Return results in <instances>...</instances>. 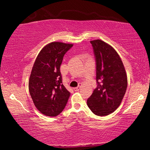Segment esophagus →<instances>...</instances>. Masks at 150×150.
<instances>
[{
    "mask_svg": "<svg viewBox=\"0 0 150 150\" xmlns=\"http://www.w3.org/2000/svg\"><path fill=\"white\" fill-rule=\"evenodd\" d=\"M81 86H82V84H81V83H79V85H78V87L74 88V91H79V90L80 88H81Z\"/></svg>",
    "mask_w": 150,
    "mask_h": 150,
    "instance_id": "34e87169",
    "label": "esophagus"
}]
</instances>
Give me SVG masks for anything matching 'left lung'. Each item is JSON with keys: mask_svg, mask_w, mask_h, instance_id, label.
I'll use <instances>...</instances> for the list:
<instances>
[{"mask_svg": "<svg viewBox=\"0 0 150 150\" xmlns=\"http://www.w3.org/2000/svg\"><path fill=\"white\" fill-rule=\"evenodd\" d=\"M90 42L95 57L97 87L87 99V105L95 115L107 116L120 105L128 85L127 75L112 47L100 40Z\"/></svg>", "mask_w": 150, "mask_h": 150, "instance_id": "8db88e82", "label": "left lung"}]
</instances>
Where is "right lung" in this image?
<instances>
[{
  "mask_svg": "<svg viewBox=\"0 0 150 150\" xmlns=\"http://www.w3.org/2000/svg\"><path fill=\"white\" fill-rule=\"evenodd\" d=\"M73 44L52 42L40 51L29 80V92L40 112L56 116L65 108L70 93L62 84L60 66L66 52Z\"/></svg>",
  "mask_w": 150,
  "mask_h": 150,
  "instance_id": "obj_1",
  "label": "right lung"
}]
</instances>
